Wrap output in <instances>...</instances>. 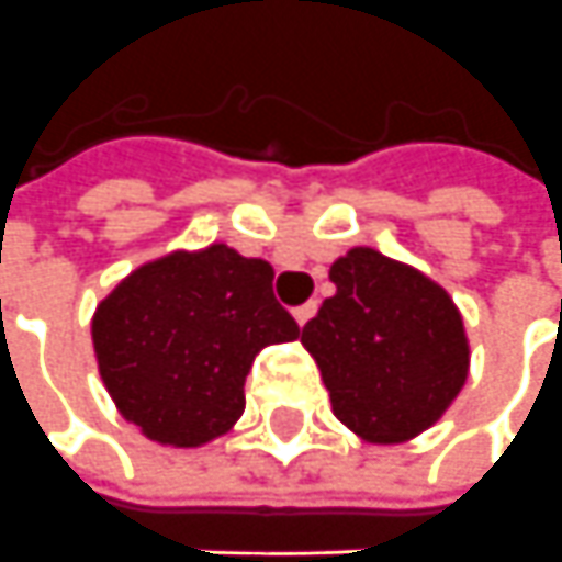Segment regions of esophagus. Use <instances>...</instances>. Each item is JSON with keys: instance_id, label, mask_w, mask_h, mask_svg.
Listing matches in <instances>:
<instances>
[{"instance_id": "34e87169", "label": "esophagus", "mask_w": 562, "mask_h": 562, "mask_svg": "<svg viewBox=\"0 0 562 562\" xmlns=\"http://www.w3.org/2000/svg\"><path fill=\"white\" fill-rule=\"evenodd\" d=\"M315 312H318V303H315V300H312V303L300 305V308H296V312H293V318H296V324H300V327H305V324H308V321L315 318Z\"/></svg>"}]
</instances>
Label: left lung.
<instances>
[{
  "label": "left lung",
  "instance_id": "obj_1",
  "mask_svg": "<svg viewBox=\"0 0 562 562\" xmlns=\"http://www.w3.org/2000/svg\"><path fill=\"white\" fill-rule=\"evenodd\" d=\"M336 293L303 327L348 431L392 447L406 443L465 389L471 346L452 296L419 269L373 247H351L330 266Z\"/></svg>",
  "mask_w": 562,
  "mask_h": 562
}]
</instances>
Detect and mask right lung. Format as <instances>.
<instances>
[{
	"mask_svg": "<svg viewBox=\"0 0 562 562\" xmlns=\"http://www.w3.org/2000/svg\"><path fill=\"white\" fill-rule=\"evenodd\" d=\"M272 278L266 259L223 241L170 250L125 274L91 318L97 370L122 419L177 450L232 431L254 358L300 339Z\"/></svg>",
	"mask_w": 562,
	"mask_h": 562,
	"instance_id": "add662e5",
	"label": "right lung"
}]
</instances>
